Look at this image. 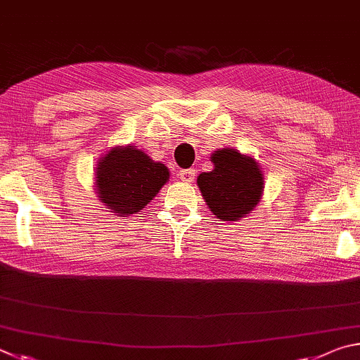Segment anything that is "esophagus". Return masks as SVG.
Returning a JSON list of instances; mask_svg holds the SVG:
<instances>
[{"mask_svg": "<svg viewBox=\"0 0 360 360\" xmlns=\"http://www.w3.org/2000/svg\"><path fill=\"white\" fill-rule=\"evenodd\" d=\"M180 179L185 181V184H191V181H194V176H196V170L194 169H184L180 170Z\"/></svg>", "mask_w": 360, "mask_h": 360, "instance_id": "obj_1", "label": "esophagus"}]
</instances>
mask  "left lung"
Returning a JSON list of instances; mask_svg holds the SVG:
<instances>
[{
  "label": "left lung",
  "mask_w": 360,
  "mask_h": 360,
  "mask_svg": "<svg viewBox=\"0 0 360 360\" xmlns=\"http://www.w3.org/2000/svg\"><path fill=\"white\" fill-rule=\"evenodd\" d=\"M213 170L198 176V186L213 215L223 221L247 217L259 202L264 179L253 158L232 148L212 155Z\"/></svg>",
  "instance_id": "obj_1"
}]
</instances>
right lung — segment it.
Segmentation results:
<instances>
[{
  "instance_id": "add662e5",
  "label": "right lung",
  "mask_w": 360,
  "mask_h": 360,
  "mask_svg": "<svg viewBox=\"0 0 360 360\" xmlns=\"http://www.w3.org/2000/svg\"><path fill=\"white\" fill-rule=\"evenodd\" d=\"M169 180V170L153 162L143 151L113 148L96 167V188L107 209L118 215L142 210Z\"/></svg>"
}]
</instances>
